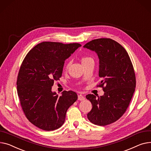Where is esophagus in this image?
I'll use <instances>...</instances> for the list:
<instances>
[{
    "label": "esophagus",
    "instance_id": "esophagus-1",
    "mask_svg": "<svg viewBox=\"0 0 151 151\" xmlns=\"http://www.w3.org/2000/svg\"><path fill=\"white\" fill-rule=\"evenodd\" d=\"M78 100L83 101V100H85V97L82 94H80L78 95Z\"/></svg>",
    "mask_w": 151,
    "mask_h": 151
}]
</instances>
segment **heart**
<instances>
[{
    "label": "heart",
    "instance_id": "obj_1",
    "mask_svg": "<svg viewBox=\"0 0 151 151\" xmlns=\"http://www.w3.org/2000/svg\"><path fill=\"white\" fill-rule=\"evenodd\" d=\"M89 61H94L93 58H91V57L85 56V57H83L82 58V63H86V62H89ZM69 64H70V62L68 61L67 63H66V65H65V68L66 69H68V68L69 66Z\"/></svg>",
    "mask_w": 151,
    "mask_h": 151
}]
</instances>
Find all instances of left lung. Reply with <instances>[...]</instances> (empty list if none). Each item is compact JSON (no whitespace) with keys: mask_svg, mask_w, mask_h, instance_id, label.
<instances>
[{"mask_svg":"<svg viewBox=\"0 0 151 151\" xmlns=\"http://www.w3.org/2000/svg\"><path fill=\"white\" fill-rule=\"evenodd\" d=\"M84 47L95 51L99 59V76L104 94H88L93 108L87 118L94 124L107 126L118 120L128 108L136 87L134 66L126 49L110 38L93 40Z\"/></svg>","mask_w":151,"mask_h":151,"instance_id":"8db88e82","label":"left lung"}]
</instances>
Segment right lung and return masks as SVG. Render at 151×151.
<instances>
[{
	"instance_id": "right-lung-1",
	"label": "right lung",
	"mask_w": 151,
	"mask_h": 151,
	"mask_svg": "<svg viewBox=\"0 0 151 151\" xmlns=\"http://www.w3.org/2000/svg\"><path fill=\"white\" fill-rule=\"evenodd\" d=\"M81 46L78 43L42 42L24 58L17 76V95L26 118L36 127L46 131L60 128L68 109L77 101L74 91H64L58 96L51 90L61 77L65 60Z\"/></svg>"
}]
</instances>
